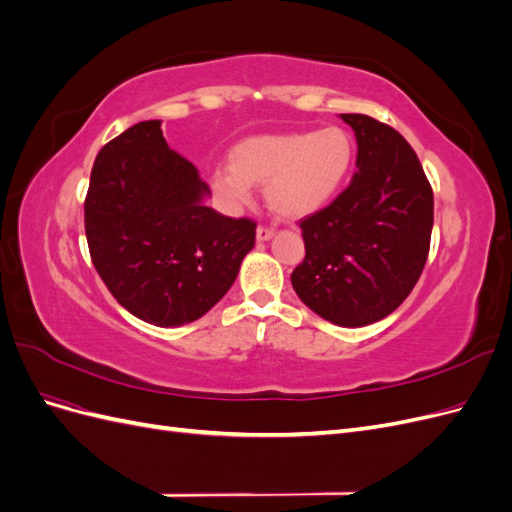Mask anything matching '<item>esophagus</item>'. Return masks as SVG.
Returning a JSON list of instances; mask_svg holds the SVG:
<instances>
[{"instance_id":"esophagus-1","label":"esophagus","mask_w":512,"mask_h":512,"mask_svg":"<svg viewBox=\"0 0 512 512\" xmlns=\"http://www.w3.org/2000/svg\"><path fill=\"white\" fill-rule=\"evenodd\" d=\"M256 239H258V241H269V239H273V230L267 228V226H258V228H256Z\"/></svg>"}]
</instances>
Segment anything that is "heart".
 Masks as SVG:
<instances>
[{"label":"heart","mask_w":512,"mask_h":512,"mask_svg":"<svg viewBox=\"0 0 512 512\" xmlns=\"http://www.w3.org/2000/svg\"><path fill=\"white\" fill-rule=\"evenodd\" d=\"M352 164L354 141L339 126L258 134L230 147L228 166L215 168L209 185L228 211L250 203L252 185H265V200L275 215L303 220L339 194Z\"/></svg>","instance_id":"1"}]
</instances>
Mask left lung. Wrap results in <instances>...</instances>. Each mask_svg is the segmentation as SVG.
<instances>
[{"label": "left lung", "mask_w": 512, "mask_h": 512, "mask_svg": "<svg viewBox=\"0 0 512 512\" xmlns=\"http://www.w3.org/2000/svg\"><path fill=\"white\" fill-rule=\"evenodd\" d=\"M342 119L356 136V173L329 207L309 215L305 258L290 282L337 327H367L406 301L429 254L433 192L414 149L374 117Z\"/></svg>", "instance_id": "obj_1"}]
</instances>
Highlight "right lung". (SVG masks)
<instances>
[{
    "mask_svg": "<svg viewBox=\"0 0 512 512\" xmlns=\"http://www.w3.org/2000/svg\"><path fill=\"white\" fill-rule=\"evenodd\" d=\"M209 185L151 119L106 143L91 168L85 235L113 297L156 327L205 316L235 284L256 224L205 205Z\"/></svg>",
    "mask_w": 512,
    "mask_h": 512,
    "instance_id": "1",
    "label": "right lung"
}]
</instances>
